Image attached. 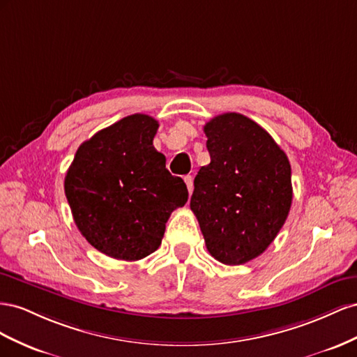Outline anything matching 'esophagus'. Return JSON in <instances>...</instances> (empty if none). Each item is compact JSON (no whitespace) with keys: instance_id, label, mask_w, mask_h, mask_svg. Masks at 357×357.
<instances>
[{"instance_id":"esophagus-1","label":"esophagus","mask_w":357,"mask_h":357,"mask_svg":"<svg viewBox=\"0 0 357 357\" xmlns=\"http://www.w3.org/2000/svg\"><path fill=\"white\" fill-rule=\"evenodd\" d=\"M184 181H185L187 188H188L190 195H191V192H192V188H195V184H192V176H191V175H187V176L184 178Z\"/></svg>"}]
</instances>
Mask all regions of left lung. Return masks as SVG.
Listing matches in <instances>:
<instances>
[{
    "label": "left lung",
    "instance_id": "1",
    "mask_svg": "<svg viewBox=\"0 0 357 357\" xmlns=\"http://www.w3.org/2000/svg\"><path fill=\"white\" fill-rule=\"evenodd\" d=\"M205 135L211 162L195 178L190 208L211 256L243 264L271 245L287 220L290 162L266 130L235 112L206 122Z\"/></svg>",
    "mask_w": 357,
    "mask_h": 357
}]
</instances>
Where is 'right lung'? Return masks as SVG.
<instances>
[{"instance_id": "add662e5", "label": "right lung", "mask_w": 357, "mask_h": 357, "mask_svg": "<svg viewBox=\"0 0 357 357\" xmlns=\"http://www.w3.org/2000/svg\"><path fill=\"white\" fill-rule=\"evenodd\" d=\"M158 122L144 114L122 118L79 146L64 190L73 220L100 252L136 261L165 236L166 222L188 199L152 140Z\"/></svg>"}]
</instances>
